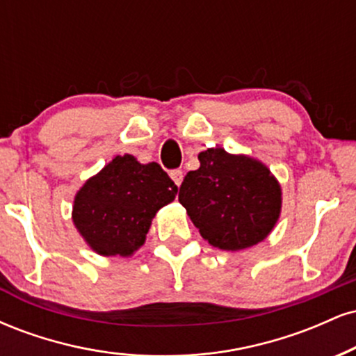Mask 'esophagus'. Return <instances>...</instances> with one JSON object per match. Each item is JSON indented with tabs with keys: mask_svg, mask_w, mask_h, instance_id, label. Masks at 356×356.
Segmentation results:
<instances>
[{
	"mask_svg": "<svg viewBox=\"0 0 356 356\" xmlns=\"http://www.w3.org/2000/svg\"><path fill=\"white\" fill-rule=\"evenodd\" d=\"M170 179H172L175 186H177V187L181 186V184H182V179H184V174H182V170H181V169L170 170Z\"/></svg>",
	"mask_w": 356,
	"mask_h": 356,
	"instance_id": "34e87169",
	"label": "esophagus"
}]
</instances>
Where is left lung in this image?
<instances>
[{"instance_id": "8db88e82", "label": "left lung", "mask_w": 356, "mask_h": 356, "mask_svg": "<svg viewBox=\"0 0 356 356\" xmlns=\"http://www.w3.org/2000/svg\"><path fill=\"white\" fill-rule=\"evenodd\" d=\"M184 177L179 202L211 246L241 251L271 234L283 207L281 184L266 164L211 147Z\"/></svg>"}]
</instances>
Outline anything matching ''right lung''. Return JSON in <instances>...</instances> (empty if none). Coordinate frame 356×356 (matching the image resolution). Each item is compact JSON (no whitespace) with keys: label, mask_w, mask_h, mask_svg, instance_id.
Listing matches in <instances>:
<instances>
[{"label":"right lung","mask_w":356,"mask_h":356,"mask_svg":"<svg viewBox=\"0 0 356 356\" xmlns=\"http://www.w3.org/2000/svg\"><path fill=\"white\" fill-rule=\"evenodd\" d=\"M175 195L177 186L157 162L117 155L75 194L73 226L97 254L130 257L144 246L157 211Z\"/></svg>","instance_id":"add662e5"}]
</instances>
